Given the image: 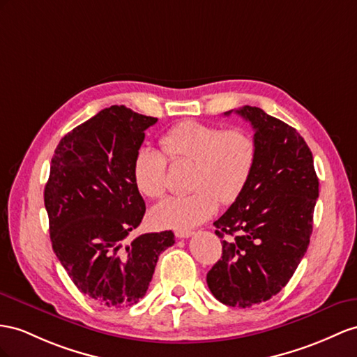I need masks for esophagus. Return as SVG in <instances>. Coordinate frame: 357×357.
I'll use <instances>...</instances> for the list:
<instances>
[{
    "label": "esophagus",
    "mask_w": 357,
    "mask_h": 357,
    "mask_svg": "<svg viewBox=\"0 0 357 357\" xmlns=\"http://www.w3.org/2000/svg\"><path fill=\"white\" fill-rule=\"evenodd\" d=\"M175 235H176V238H188V236L193 235V232L182 229V231H176V232H175Z\"/></svg>",
    "instance_id": "esophagus-1"
}]
</instances>
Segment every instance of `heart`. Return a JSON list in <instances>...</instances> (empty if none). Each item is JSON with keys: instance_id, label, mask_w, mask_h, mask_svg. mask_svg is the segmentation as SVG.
Segmentation results:
<instances>
[{"instance_id": "b5f03b06", "label": "heart", "mask_w": 357, "mask_h": 357, "mask_svg": "<svg viewBox=\"0 0 357 357\" xmlns=\"http://www.w3.org/2000/svg\"><path fill=\"white\" fill-rule=\"evenodd\" d=\"M161 148L175 161L193 162L190 190L193 193L167 197L153 206L151 222L158 227L188 229L208 220L222 204H232L248 187L257 162V142L243 128L184 121L161 135ZM157 149H139L132 162V178L142 195L161 197L167 190V158Z\"/></svg>"}]
</instances>
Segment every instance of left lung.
I'll use <instances>...</instances> for the list:
<instances>
[{
	"label": "left lung",
	"instance_id": "1",
	"mask_svg": "<svg viewBox=\"0 0 357 357\" xmlns=\"http://www.w3.org/2000/svg\"><path fill=\"white\" fill-rule=\"evenodd\" d=\"M235 113L255 130L257 162L243 195L214 222L223 253L206 283L223 305L250 307L276 296L305 257L318 178L312 152L294 128L258 107Z\"/></svg>",
	"mask_w": 357,
	"mask_h": 357
}]
</instances>
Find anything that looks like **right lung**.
Returning <instances> with one entry per match:
<instances>
[{
    "label": "right lung",
    "instance_id": "add662e5",
    "mask_svg": "<svg viewBox=\"0 0 357 357\" xmlns=\"http://www.w3.org/2000/svg\"><path fill=\"white\" fill-rule=\"evenodd\" d=\"M157 117L125 105L100 109L60 140L45 185L52 250L77 288L95 303L123 307L148 291L172 231L128 236L142 223L144 200L132 162Z\"/></svg>",
    "mask_w": 357,
    "mask_h": 357
}]
</instances>
